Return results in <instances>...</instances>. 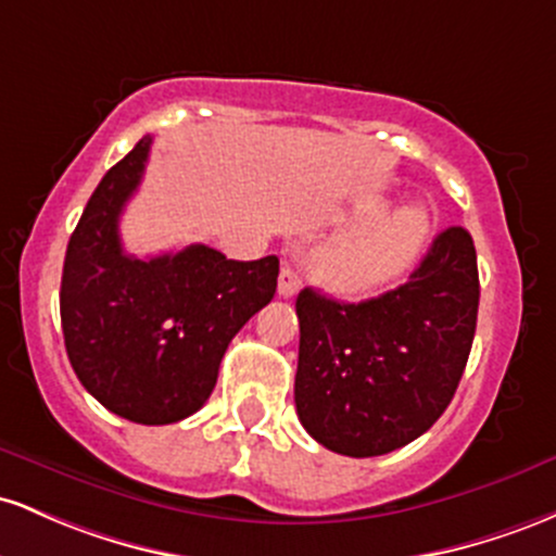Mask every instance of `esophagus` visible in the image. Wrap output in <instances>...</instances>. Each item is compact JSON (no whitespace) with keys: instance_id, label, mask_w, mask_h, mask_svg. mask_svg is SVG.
I'll list each match as a JSON object with an SVG mask.
<instances>
[{"instance_id":"esophagus-1","label":"esophagus","mask_w":556,"mask_h":556,"mask_svg":"<svg viewBox=\"0 0 556 556\" xmlns=\"http://www.w3.org/2000/svg\"><path fill=\"white\" fill-rule=\"evenodd\" d=\"M299 286H302V280H299V273L294 270V267H280V276H278V294L283 299H291L296 296Z\"/></svg>"}]
</instances>
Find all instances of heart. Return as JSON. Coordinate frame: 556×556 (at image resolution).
Listing matches in <instances>:
<instances>
[{
    "label": "heart",
    "instance_id": "obj_1",
    "mask_svg": "<svg viewBox=\"0 0 556 556\" xmlns=\"http://www.w3.org/2000/svg\"><path fill=\"white\" fill-rule=\"evenodd\" d=\"M428 239L426 212L415 207L389 212L323 244L312 257V273L341 296L376 294L413 270Z\"/></svg>",
    "mask_w": 556,
    "mask_h": 556
}]
</instances>
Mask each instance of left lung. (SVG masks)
I'll return each instance as SVG.
<instances>
[{"label":"left lung","instance_id":"left-lung-1","mask_svg":"<svg viewBox=\"0 0 556 556\" xmlns=\"http://www.w3.org/2000/svg\"><path fill=\"white\" fill-rule=\"evenodd\" d=\"M478 257L465 228L441 230L407 283L359 304L296 296V415L346 457L407 446L444 415L470 357Z\"/></svg>","mask_w":556,"mask_h":556}]
</instances>
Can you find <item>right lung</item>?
<instances>
[{"label": "right lung", "mask_w": 556, "mask_h": 556, "mask_svg": "<svg viewBox=\"0 0 556 556\" xmlns=\"http://www.w3.org/2000/svg\"><path fill=\"white\" fill-rule=\"evenodd\" d=\"M149 147L143 136L93 189L65 252L60 317L84 389L130 422L167 426L204 407L230 339L276 294L278 257L226 260L204 244L123 252L121 215Z\"/></svg>", "instance_id": "add662e5"}]
</instances>
